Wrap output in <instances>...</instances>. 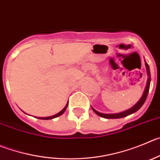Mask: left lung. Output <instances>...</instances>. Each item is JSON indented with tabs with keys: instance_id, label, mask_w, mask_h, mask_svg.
<instances>
[{
	"instance_id": "8db88e82",
	"label": "left lung",
	"mask_w": 160,
	"mask_h": 160,
	"mask_svg": "<svg viewBox=\"0 0 160 160\" xmlns=\"http://www.w3.org/2000/svg\"><path fill=\"white\" fill-rule=\"evenodd\" d=\"M145 66H146V69H147L148 76L147 84H146L145 89H144V93H143L141 98H140V100H139L138 102L133 106V107H131V108L129 109V110H125V111L121 112V113H118V114H102V113H99V112H98L97 110H95L93 107H92V110H93V111L95 112V114H96L97 115L100 116V117L104 118H121L126 117V116L129 115V114H133V113H135L136 111H137L139 109L141 108V107L143 106V104L144 103V102H145L146 98H147V96H148V92H149V88H150V82H151L150 70H149L148 65L146 62H145Z\"/></svg>"
}]
</instances>
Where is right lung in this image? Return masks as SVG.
I'll return each mask as SVG.
<instances>
[{
    "instance_id": "right-lung-1",
    "label": "right lung",
    "mask_w": 160,
    "mask_h": 160,
    "mask_svg": "<svg viewBox=\"0 0 160 160\" xmlns=\"http://www.w3.org/2000/svg\"><path fill=\"white\" fill-rule=\"evenodd\" d=\"M68 103L66 104V106H65V107H64L63 110H61V111H60L59 113H58V114H55V115L50 116V117H46V118H39V119H43V120H50V119H53V118H54L58 117V116H61V115H62V114H63L64 112L65 111V110H66L67 107H68Z\"/></svg>"
}]
</instances>
